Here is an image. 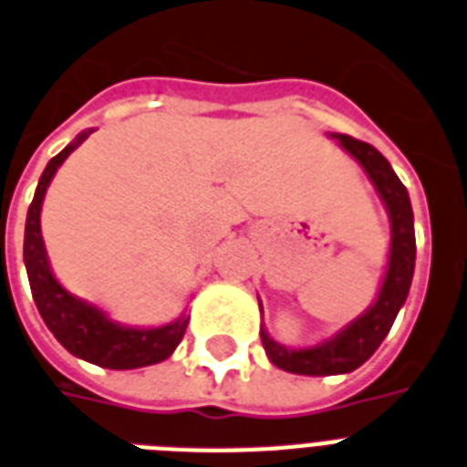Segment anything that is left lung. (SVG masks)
I'll use <instances>...</instances> for the list:
<instances>
[{
  "label": "left lung",
  "instance_id": "obj_1",
  "mask_svg": "<svg viewBox=\"0 0 467 467\" xmlns=\"http://www.w3.org/2000/svg\"><path fill=\"white\" fill-rule=\"evenodd\" d=\"M340 146L365 168L369 180L374 182L379 196L386 203L391 218V252H389V268L384 283L379 290L377 302L362 317L348 324L331 340L314 345V348H283L280 343L261 328V343L273 365L293 374L306 377H331V374H348L365 365L374 355L386 333L391 331L400 306L405 305L408 290L415 271V227H412V206L408 189L389 165L377 148L365 141H358L348 134H336Z\"/></svg>",
  "mask_w": 467,
  "mask_h": 467
}]
</instances>
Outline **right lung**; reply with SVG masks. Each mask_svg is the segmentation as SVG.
I'll return each mask as SVG.
<instances>
[{"mask_svg": "<svg viewBox=\"0 0 467 467\" xmlns=\"http://www.w3.org/2000/svg\"><path fill=\"white\" fill-rule=\"evenodd\" d=\"M90 131L76 136V141L64 148L47 162L43 177L37 182L36 196L28 208L24 237V261L28 271L30 293L36 299V306L45 326L55 333V338L76 358L93 362L108 369H136L155 362L168 359L174 348L184 338L189 319L182 314L172 324L158 326V328H129L109 321L98 306L83 302L67 293L49 268L47 252H45L43 233H40V211L49 182L55 177L57 168L62 165L69 153Z\"/></svg>", "mask_w": 467, "mask_h": 467, "instance_id": "right-lung-1", "label": "right lung"}]
</instances>
